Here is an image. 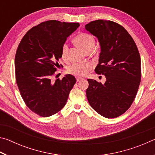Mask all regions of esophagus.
Returning a JSON list of instances; mask_svg holds the SVG:
<instances>
[{
    "label": "esophagus",
    "mask_w": 155,
    "mask_h": 155,
    "mask_svg": "<svg viewBox=\"0 0 155 155\" xmlns=\"http://www.w3.org/2000/svg\"><path fill=\"white\" fill-rule=\"evenodd\" d=\"M83 79V78H81V77H77V81L78 82V81H80Z\"/></svg>",
    "instance_id": "1"
}]
</instances>
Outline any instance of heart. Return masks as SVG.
I'll return each instance as SVG.
<instances>
[{"instance_id":"b5f03b06","label":"heart","mask_w":155,"mask_h":155,"mask_svg":"<svg viewBox=\"0 0 155 155\" xmlns=\"http://www.w3.org/2000/svg\"><path fill=\"white\" fill-rule=\"evenodd\" d=\"M74 42L77 44V46L83 49L84 51H87L88 50L93 48L94 46V39L92 36L87 33H81L74 38ZM68 51V45L67 44H64L62 46L61 55L64 59L67 57ZM91 68V65L90 64H74L70 65L68 68V72L70 74L81 76L83 77L87 74L89 70Z\"/></svg>"}]
</instances>
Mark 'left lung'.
Segmentation results:
<instances>
[{"label":"left lung","mask_w":155,"mask_h":155,"mask_svg":"<svg viewBox=\"0 0 155 155\" xmlns=\"http://www.w3.org/2000/svg\"><path fill=\"white\" fill-rule=\"evenodd\" d=\"M101 47L95 72L104 74V84L89 78L86 96L90 106L107 118H114L130 107L141 81L137 47L127 31L117 23L98 20L85 26Z\"/></svg>","instance_id":"obj_1"}]
</instances>
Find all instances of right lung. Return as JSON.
Segmentation results:
<instances>
[{"instance_id":"obj_1","label":"right lung","mask_w":155,"mask_h":155,"mask_svg":"<svg viewBox=\"0 0 155 155\" xmlns=\"http://www.w3.org/2000/svg\"><path fill=\"white\" fill-rule=\"evenodd\" d=\"M79 26L46 21L31 28L18 47L15 57L18 87L27 106L40 116L49 117L59 111L76 83L72 74L54 82L51 77L59 65L63 45Z\"/></svg>"}]
</instances>
